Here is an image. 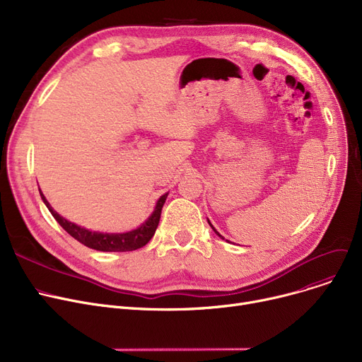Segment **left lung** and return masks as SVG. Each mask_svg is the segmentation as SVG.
Returning <instances> with one entry per match:
<instances>
[{"label":"left lung","mask_w":362,"mask_h":362,"mask_svg":"<svg viewBox=\"0 0 362 362\" xmlns=\"http://www.w3.org/2000/svg\"><path fill=\"white\" fill-rule=\"evenodd\" d=\"M208 223H210V221H208ZM210 226H211V227H213V224H211V223H210ZM213 230H214V232H216V233H217V235H218V236H220V238H223V236H221V235H220V233H218V232H217V230H216V229H214V227H213Z\"/></svg>","instance_id":"1"}]
</instances>
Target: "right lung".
<instances>
[{
	"mask_svg": "<svg viewBox=\"0 0 362 362\" xmlns=\"http://www.w3.org/2000/svg\"><path fill=\"white\" fill-rule=\"evenodd\" d=\"M42 201L45 202V205L48 206V210L51 211L52 217L59 221V224L63 227V229L76 240H79L81 243H83L88 248L97 250V251H104V252H126V251H135L145 246L151 238L154 236L158 223H160V217H161V210L163 205L165 202L167 194L163 195L158 202L154 213L152 216L141 226L138 227L136 230H132L127 233H98V232H90L83 229L81 226H76L74 223L67 221L66 218H63L60 214H57L52 206L48 204V201L45 199V197L42 195Z\"/></svg>",
	"mask_w": 362,
	"mask_h": 362,
	"instance_id": "1",
	"label": "right lung"
}]
</instances>
